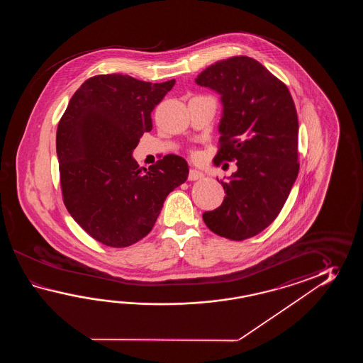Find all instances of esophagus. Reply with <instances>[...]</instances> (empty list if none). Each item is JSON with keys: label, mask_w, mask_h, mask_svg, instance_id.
<instances>
[{"label": "esophagus", "mask_w": 363, "mask_h": 363, "mask_svg": "<svg viewBox=\"0 0 363 363\" xmlns=\"http://www.w3.org/2000/svg\"><path fill=\"white\" fill-rule=\"evenodd\" d=\"M202 178H203V172L196 170V169H192V170L189 171V175H188L189 180H199V179Z\"/></svg>", "instance_id": "esophagus-1"}]
</instances>
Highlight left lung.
<instances>
[{"instance_id": "left-lung-1", "label": "left lung", "mask_w": 363, "mask_h": 363, "mask_svg": "<svg viewBox=\"0 0 363 363\" xmlns=\"http://www.w3.org/2000/svg\"><path fill=\"white\" fill-rule=\"evenodd\" d=\"M194 82L220 96V149L214 162L235 160L238 166L227 182L220 180L225 197L219 208L203 213V222L222 238H253L275 220L298 174L292 96L245 55L216 62Z\"/></svg>"}]
</instances>
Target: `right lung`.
<instances>
[{
    "label": "right lung",
    "instance_id": "add662e5",
    "mask_svg": "<svg viewBox=\"0 0 363 363\" xmlns=\"http://www.w3.org/2000/svg\"><path fill=\"white\" fill-rule=\"evenodd\" d=\"M175 80L149 83L121 74L85 80L60 121L57 155L63 202L93 239L113 247L152 231L169 193L183 184L184 158L166 155L141 170L133 149L152 131L150 113Z\"/></svg>",
    "mask_w": 363,
    "mask_h": 363
}]
</instances>
